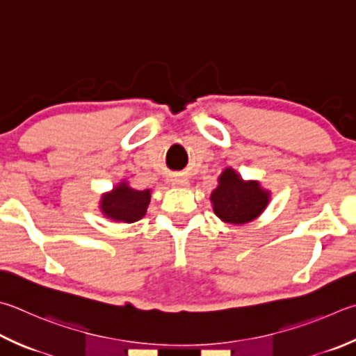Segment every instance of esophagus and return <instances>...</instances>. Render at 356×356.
Segmentation results:
<instances>
[{"label":"esophagus","mask_w":356,"mask_h":356,"mask_svg":"<svg viewBox=\"0 0 356 356\" xmlns=\"http://www.w3.org/2000/svg\"><path fill=\"white\" fill-rule=\"evenodd\" d=\"M171 185L172 186H180V188H185V186L190 185V182H188V179H186V177L177 176V177L171 179Z\"/></svg>","instance_id":"34e87169"}]
</instances>
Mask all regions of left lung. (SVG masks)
Returning <instances> with one entry per match:
<instances>
[{"instance_id":"1","label":"left lung","mask_w":356,"mask_h":356,"mask_svg":"<svg viewBox=\"0 0 356 356\" xmlns=\"http://www.w3.org/2000/svg\"><path fill=\"white\" fill-rule=\"evenodd\" d=\"M270 191L258 180H244L241 174L227 166L218 177V186L211 191L210 202L215 215L222 222L243 225L252 222L266 210Z\"/></svg>"}]
</instances>
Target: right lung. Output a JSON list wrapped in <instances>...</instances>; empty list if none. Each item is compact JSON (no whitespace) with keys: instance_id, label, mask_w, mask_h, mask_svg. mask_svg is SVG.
Returning <instances> with one entry per match:
<instances>
[{"instance_id":"1","label":"right lung","mask_w":356,"mask_h":356,"mask_svg":"<svg viewBox=\"0 0 356 356\" xmlns=\"http://www.w3.org/2000/svg\"><path fill=\"white\" fill-rule=\"evenodd\" d=\"M152 197V190L138 191L121 180L111 191L102 193L99 199V210L107 219L115 222H137L146 215Z\"/></svg>"}]
</instances>
